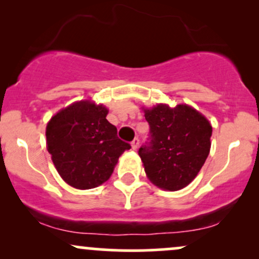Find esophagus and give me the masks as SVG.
<instances>
[{"mask_svg": "<svg viewBox=\"0 0 259 259\" xmlns=\"http://www.w3.org/2000/svg\"><path fill=\"white\" fill-rule=\"evenodd\" d=\"M139 144H140V140L138 138H135L132 141V148L133 150H136V148L139 147Z\"/></svg>", "mask_w": 259, "mask_h": 259, "instance_id": "1", "label": "esophagus"}]
</instances>
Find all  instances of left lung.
<instances>
[{
  "instance_id": "8db88e82",
  "label": "left lung",
  "mask_w": 259,
  "mask_h": 259,
  "mask_svg": "<svg viewBox=\"0 0 259 259\" xmlns=\"http://www.w3.org/2000/svg\"><path fill=\"white\" fill-rule=\"evenodd\" d=\"M150 141L139 156L152 184L168 191L189 185L201 170L210 150L212 125L187 105H159L144 109Z\"/></svg>"
}]
</instances>
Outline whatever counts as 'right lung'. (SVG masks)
<instances>
[{
  "instance_id": "add662e5",
  "label": "right lung",
  "mask_w": 259,
  "mask_h": 259,
  "mask_svg": "<svg viewBox=\"0 0 259 259\" xmlns=\"http://www.w3.org/2000/svg\"><path fill=\"white\" fill-rule=\"evenodd\" d=\"M108 109L79 101L55 114L46 126V144L53 164L68 185L94 189L111 177L118 158L130 150L106 119Z\"/></svg>"
}]
</instances>
